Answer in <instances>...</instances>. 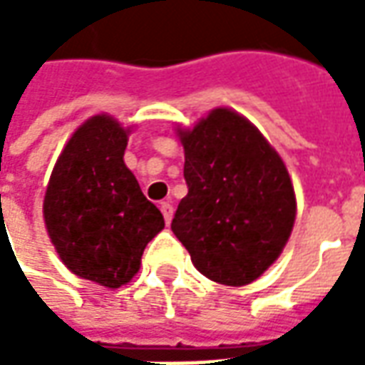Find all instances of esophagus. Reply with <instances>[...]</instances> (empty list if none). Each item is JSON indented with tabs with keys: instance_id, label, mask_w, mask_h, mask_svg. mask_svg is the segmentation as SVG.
<instances>
[{
	"instance_id": "1",
	"label": "esophagus",
	"mask_w": 365,
	"mask_h": 365,
	"mask_svg": "<svg viewBox=\"0 0 365 365\" xmlns=\"http://www.w3.org/2000/svg\"><path fill=\"white\" fill-rule=\"evenodd\" d=\"M160 211H162V215H164V221H166V225H170L172 217H174V205H172V201H164V203L160 205Z\"/></svg>"
}]
</instances>
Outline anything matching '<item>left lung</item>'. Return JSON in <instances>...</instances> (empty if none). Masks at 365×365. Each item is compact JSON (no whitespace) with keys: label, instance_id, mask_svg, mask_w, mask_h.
<instances>
[{"label":"left lung","instance_id":"8db88e82","mask_svg":"<svg viewBox=\"0 0 365 365\" xmlns=\"http://www.w3.org/2000/svg\"><path fill=\"white\" fill-rule=\"evenodd\" d=\"M187 195L172 230L201 274L246 285L274 264L295 222L287 168L252 123L225 107L180 130Z\"/></svg>","mask_w":365,"mask_h":365}]
</instances>
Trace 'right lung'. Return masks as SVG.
I'll list each match as a JSON object with an SVG mask.
<instances>
[{
    "label": "right lung",
    "instance_id": "1",
    "mask_svg": "<svg viewBox=\"0 0 365 365\" xmlns=\"http://www.w3.org/2000/svg\"><path fill=\"white\" fill-rule=\"evenodd\" d=\"M127 135L109 115L86 120L56 160L43 203L60 260L111 289L133 279L146 245L164 229L158 207L125 166Z\"/></svg>",
    "mask_w": 365,
    "mask_h": 365
}]
</instances>
